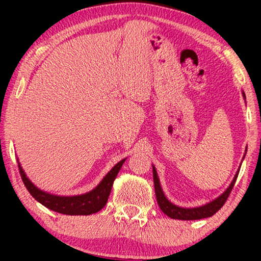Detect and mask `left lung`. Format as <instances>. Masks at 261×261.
Listing matches in <instances>:
<instances>
[{
    "instance_id": "1",
    "label": "left lung",
    "mask_w": 261,
    "mask_h": 261,
    "mask_svg": "<svg viewBox=\"0 0 261 261\" xmlns=\"http://www.w3.org/2000/svg\"><path fill=\"white\" fill-rule=\"evenodd\" d=\"M18 161V160H17ZM124 161L119 162L114 168L110 170L106 175V178L101 180V182L97 188L93 189L92 191L87 194H82V195L76 196H59L54 195V194H49L46 191L40 190L38 187H35L33 182L29 180V178L20 167V163L18 162V168H19V174L22 176V180L24 182L27 190L31 193V195L44 205L45 207L53 210V211L59 212V214L64 215H92L95 212L100 211L101 208L106 206L109 197L110 190H112L114 179L118 175L119 170L122 167Z\"/></svg>"
}]
</instances>
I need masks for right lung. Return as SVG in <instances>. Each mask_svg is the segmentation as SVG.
Returning <instances> with one entry per match:
<instances>
[{
  "instance_id": "add662e5",
  "label": "right lung",
  "mask_w": 261,
  "mask_h": 261,
  "mask_svg": "<svg viewBox=\"0 0 261 261\" xmlns=\"http://www.w3.org/2000/svg\"><path fill=\"white\" fill-rule=\"evenodd\" d=\"M237 175L233 179V181L230 182V185L226 191L217 197L216 200H214L212 202L207 203V205L202 206V207H196V208H181L178 206L173 205L172 202L168 201L166 196H164L163 191L160 185V179H158L157 170L153 167V181H154V190H155V197H157V202L160 205V207L167 216L175 218V220H200V218H206L212 216L214 214L220 210L226 202L227 197L229 196L230 191H232L233 187H234Z\"/></svg>"
}]
</instances>
